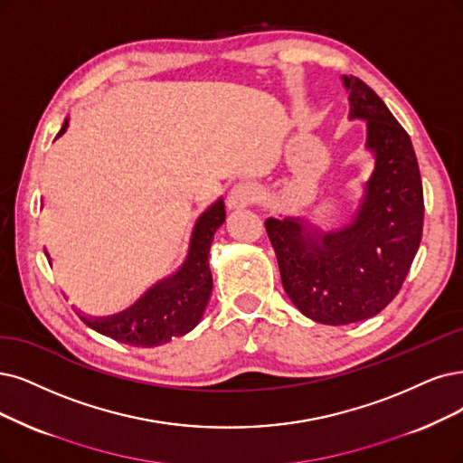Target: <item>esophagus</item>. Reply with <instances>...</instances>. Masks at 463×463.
Returning a JSON list of instances; mask_svg holds the SVG:
<instances>
[{
  "label": "esophagus",
  "instance_id": "esophagus-1",
  "mask_svg": "<svg viewBox=\"0 0 463 463\" xmlns=\"http://www.w3.org/2000/svg\"><path fill=\"white\" fill-rule=\"evenodd\" d=\"M258 198H260L258 186H253V184H236L232 188L231 196H229V205H232V208H241V205L253 203Z\"/></svg>",
  "mask_w": 463,
  "mask_h": 463
}]
</instances>
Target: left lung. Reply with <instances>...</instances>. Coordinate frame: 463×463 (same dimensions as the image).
<instances>
[{
    "label": "left lung",
    "mask_w": 463,
    "mask_h": 463,
    "mask_svg": "<svg viewBox=\"0 0 463 463\" xmlns=\"http://www.w3.org/2000/svg\"><path fill=\"white\" fill-rule=\"evenodd\" d=\"M351 118L368 119L375 169L353 225L318 234L296 219H267L280 279L298 309L320 324L378 315L399 294L421 242L423 186L408 133L385 102L356 76H345Z\"/></svg>",
    "instance_id": "8db88e82"
}]
</instances>
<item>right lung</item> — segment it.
I'll list each match as a JSON object with an SVG mask.
<instances>
[{
    "instance_id": "obj_1",
    "label": "right lung",
    "mask_w": 463,
    "mask_h": 463,
    "mask_svg": "<svg viewBox=\"0 0 463 463\" xmlns=\"http://www.w3.org/2000/svg\"><path fill=\"white\" fill-rule=\"evenodd\" d=\"M68 128V119L59 131L61 137ZM225 221V203L215 202L198 219L191 251L184 265L174 277L162 280L137 301L128 311L109 318L80 317L95 332L112 337L119 344L133 347L164 345L171 337L191 332L202 318L212 296L210 246L213 232Z\"/></svg>"
}]
</instances>
